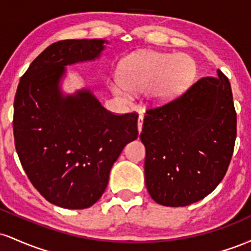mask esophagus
I'll use <instances>...</instances> for the list:
<instances>
[{"label":"esophagus","mask_w":251,"mask_h":251,"mask_svg":"<svg viewBox=\"0 0 251 251\" xmlns=\"http://www.w3.org/2000/svg\"><path fill=\"white\" fill-rule=\"evenodd\" d=\"M143 122H144V116L143 114H139V117H138V132H142L143 129Z\"/></svg>","instance_id":"obj_1"}]
</instances>
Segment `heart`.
<instances>
[{"instance_id": "heart-1", "label": "heart", "mask_w": 251, "mask_h": 251, "mask_svg": "<svg viewBox=\"0 0 251 251\" xmlns=\"http://www.w3.org/2000/svg\"><path fill=\"white\" fill-rule=\"evenodd\" d=\"M196 63L186 54L140 51L126 57L120 66V77L114 76L109 87L117 96L126 98L128 91H146L153 105L174 100L192 81Z\"/></svg>"}]
</instances>
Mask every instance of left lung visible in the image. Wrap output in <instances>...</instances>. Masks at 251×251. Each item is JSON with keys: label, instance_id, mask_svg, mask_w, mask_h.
<instances>
[{"label": "left lung", "instance_id": "left-lung-1", "mask_svg": "<svg viewBox=\"0 0 251 251\" xmlns=\"http://www.w3.org/2000/svg\"><path fill=\"white\" fill-rule=\"evenodd\" d=\"M140 139L145 184L152 200L186 206L203 200L226 175L236 139V112L227 77H201L183 96L146 111Z\"/></svg>", "mask_w": 251, "mask_h": 251}]
</instances>
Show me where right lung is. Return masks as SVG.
I'll return each instance as SVG.
<instances>
[{
  "label": "right lung",
  "mask_w": 251,
  "mask_h": 251,
  "mask_svg": "<svg viewBox=\"0 0 251 251\" xmlns=\"http://www.w3.org/2000/svg\"><path fill=\"white\" fill-rule=\"evenodd\" d=\"M108 41L50 45L21 77L14 101V137L22 168L51 204L86 209L99 201L112 165L138 137V114L107 111L87 87L66 93L67 66L96 61Z\"/></svg>",
  "instance_id": "1"
}]
</instances>
